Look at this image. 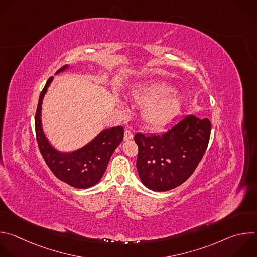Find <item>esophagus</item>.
Listing matches in <instances>:
<instances>
[{
  "label": "esophagus",
  "instance_id": "obj_1",
  "mask_svg": "<svg viewBox=\"0 0 257 257\" xmlns=\"http://www.w3.org/2000/svg\"><path fill=\"white\" fill-rule=\"evenodd\" d=\"M133 138V131L131 129H126L124 132V139L125 140H130Z\"/></svg>",
  "mask_w": 257,
  "mask_h": 257
}]
</instances>
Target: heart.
Returning a JSON list of instances; mask_svg holds the SVG:
<instances>
[{
	"label": "heart",
	"mask_w": 257,
	"mask_h": 257,
	"mask_svg": "<svg viewBox=\"0 0 257 257\" xmlns=\"http://www.w3.org/2000/svg\"><path fill=\"white\" fill-rule=\"evenodd\" d=\"M175 92L173 87L165 83L144 84L132 92V99L136 104L146 106L144 122L159 128L172 122L183 108V99Z\"/></svg>",
	"instance_id": "1"
}]
</instances>
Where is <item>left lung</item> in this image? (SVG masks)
<instances>
[{
	"label": "left lung",
	"instance_id": "1",
	"mask_svg": "<svg viewBox=\"0 0 257 257\" xmlns=\"http://www.w3.org/2000/svg\"><path fill=\"white\" fill-rule=\"evenodd\" d=\"M211 128L209 119L188 115L166 132L136 133V167L144 186L155 192H166L185 183L206 152Z\"/></svg>",
	"mask_w": 257,
	"mask_h": 257
}]
</instances>
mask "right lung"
<instances>
[{"instance_id":"right-lung-1","label":"right lung","mask_w":257,"mask_h":257,"mask_svg":"<svg viewBox=\"0 0 257 257\" xmlns=\"http://www.w3.org/2000/svg\"><path fill=\"white\" fill-rule=\"evenodd\" d=\"M65 68L66 66H62L57 72ZM51 81L52 76L48 78L40 93L36 109L35 134L38 148L45 163L58 180L76 189L93 187L102 179L113 152L122 142L124 128L118 126L105 129L88 145L76 151L70 153L56 151L47 141L40 119L42 100Z\"/></svg>"}]
</instances>
